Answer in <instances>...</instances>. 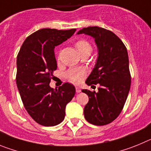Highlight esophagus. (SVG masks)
Listing matches in <instances>:
<instances>
[{
	"instance_id": "obj_1",
	"label": "esophagus",
	"mask_w": 151,
	"mask_h": 151,
	"mask_svg": "<svg viewBox=\"0 0 151 151\" xmlns=\"http://www.w3.org/2000/svg\"><path fill=\"white\" fill-rule=\"evenodd\" d=\"M76 92H77V93H79V92H81V89L79 87H76Z\"/></svg>"
}]
</instances>
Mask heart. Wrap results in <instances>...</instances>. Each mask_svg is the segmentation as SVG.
I'll list each match as a JSON object with an SVG mask.
<instances>
[{"instance_id":"b5f03b06","label":"heart","mask_w":151,"mask_h":151,"mask_svg":"<svg viewBox=\"0 0 151 151\" xmlns=\"http://www.w3.org/2000/svg\"><path fill=\"white\" fill-rule=\"evenodd\" d=\"M77 50L80 54L84 52H90L92 51V47L90 43L86 40H81L76 43L75 44ZM86 70L83 68H73L70 69L67 74V77L70 82L74 83L75 84H78L83 80L84 77L86 76Z\"/></svg>"}]
</instances>
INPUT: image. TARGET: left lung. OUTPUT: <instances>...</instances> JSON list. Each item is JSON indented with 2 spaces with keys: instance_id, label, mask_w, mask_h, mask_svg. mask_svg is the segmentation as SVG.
<instances>
[{
  "instance_id": "obj_1",
  "label": "left lung",
  "mask_w": 151,
  "mask_h": 151,
  "mask_svg": "<svg viewBox=\"0 0 151 151\" xmlns=\"http://www.w3.org/2000/svg\"><path fill=\"white\" fill-rule=\"evenodd\" d=\"M81 34L93 37L98 48L96 65L86 83L100 85L98 92L82 90L89 96L84 116L92 124L104 126L119 116L129 92L128 52L122 40L111 31L93 26L80 30L77 35Z\"/></svg>"
}]
</instances>
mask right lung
Wrapping results in <instances>:
<instances>
[{
    "mask_svg": "<svg viewBox=\"0 0 151 151\" xmlns=\"http://www.w3.org/2000/svg\"><path fill=\"white\" fill-rule=\"evenodd\" d=\"M76 32L43 28L28 36L17 55L16 85L28 114L37 123L52 126L62 122L66 104L75 95V87L65 83L58 89L50 86L57 68L54 49Z\"/></svg>",
    "mask_w": 151,
    "mask_h": 151,
    "instance_id": "right-lung-1",
    "label": "right lung"
}]
</instances>
